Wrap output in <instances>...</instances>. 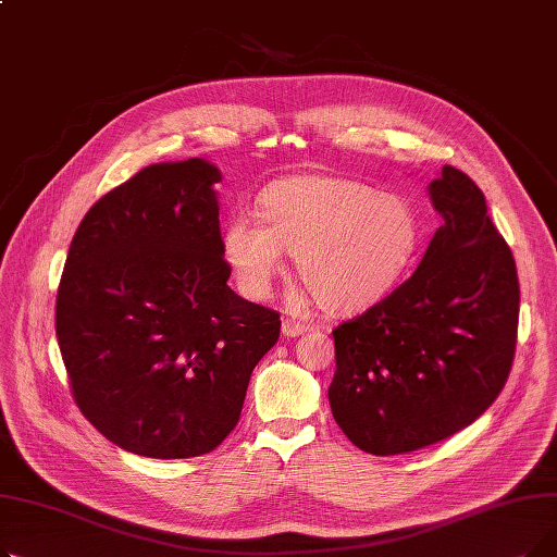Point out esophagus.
<instances>
[{
    "label": "esophagus",
    "instance_id": "1",
    "mask_svg": "<svg viewBox=\"0 0 557 557\" xmlns=\"http://www.w3.org/2000/svg\"><path fill=\"white\" fill-rule=\"evenodd\" d=\"M307 332V325L300 323V320L296 318H284L282 320V334L286 338H296V336H302Z\"/></svg>",
    "mask_w": 557,
    "mask_h": 557
}]
</instances>
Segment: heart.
Here are the masks:
<instances>
[{
    "label": "heart",
    "instance_id": "1",
    "mask_svg": "<svg viewBox=\"0 0 557 557\" xmlns=\"http://www.w3.org/2000/svg\"><path fill=\"white\" fill-rule=\"evenodd\" d=\"M261 221L237 212L221 234L239 288L267 298L296 252L309 294L332 313L384 300L413 267L422 227L411 202L366 183L332 175H290L259 196Z\"/></svg>",
    "mask_w": 557,
    "mask_h": 557
}]
</instances>
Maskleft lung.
Segmentation results:
<instances>
[{"instance_id":"1","label":"left lung","mask_w":557,"mask_h":557,"mask_svg":"<svg viewBox=\"0 0 557 557\" xmlns=\"http://www.w3.org/2000/svg\"><path fill=\"white\" fill-rule=\"evenodd\" d=\"M429 196L443 225L418 271L334 330L332 413L374 456L418 451L470 426L512 368L517 267L485 196L449 164Z\"/></svg>"}]
</instances>
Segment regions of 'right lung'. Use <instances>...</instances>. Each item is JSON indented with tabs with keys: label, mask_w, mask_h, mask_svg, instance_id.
I'll return each instance as SVG.
<instances>
[{
	"label": "right lung",
	"mask_w": 557,
	"mask_h": 557,
	"mask_svg": "<svg viewBox=\"0 0 557 557\" xmlns=\"http://www.w3.org/2000/svg\"><path fill=\"white\" fill-rule=\"evenodd\" d=\"M221 171L160 162L99 198L74 234L55 336L83 411L137 456L191 458L237 426L280 313L227 286Z\"/></svg>",
	"instance_id": "obj_1"
}]
</instances>
